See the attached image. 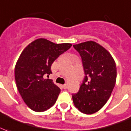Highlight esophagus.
I'll use <instances>...</instances> for the list:
<instances>
[{"mask_svg":"<svg viewBox=\"0 0 131 131\" xmlns=\"http://www.w3.org/2000/svg\"><path fill=\"white\" fill-rule=\"evenodd\" d=\"M62 87H63L64 89H67V84H64V85H62Z\"/></svg>","mask_w":131,"mask_h":131,"instance_id":"obj_1","label":"esophagus"}]
</instances>
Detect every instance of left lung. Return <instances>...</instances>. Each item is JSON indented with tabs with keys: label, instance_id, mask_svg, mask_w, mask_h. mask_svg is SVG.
Segmentation results:
<instances>
[{
	"label": "left lung",
	"instance_id": "8db88e82",
	"mask_svg": "<svg viewBox=\"0 0 131 131\" xmlns=\"http://www.w3.org/2000/svg\"><path fill=\"white\" fill-rule=\"evenodd\" d=\"M80 55L85 78L78 93L72 95L75 106L93 114L105 105L115 85V62L107 50L94 41L74 45Z\"/></svg>",
	"mask_w": 131,
	"mask_h": 131
}]
</instances>
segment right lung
<instances>
[{
	"instance_id": "1",
	"label": "right lung",
	"mask_w": 131,
	"mask_h": 131,
	"mask_svg": "<svg viewBox=\"0 0 131 131\" xmlns=\"http://www.w3.org/2000/svg\"><path fill=\"white\" fill-rule=\"evenodd\" d=\"M71 46L38 38L22 51L15 66V80L19 93L29 108L42 112L54 105L60 89L44 76L52 73L53 62Z\"/></svg>"
}]
</instances>
